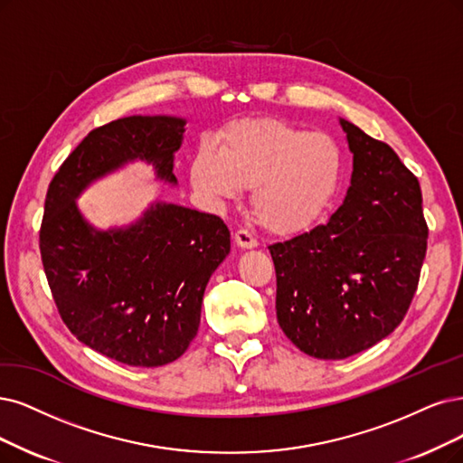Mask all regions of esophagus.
<instances>
[{"mask_svg": "<svg viewBox=\"0 0 463 463\" xmlns=\"http://www.w3.org/2000/svg\"><path fill=\"white\" fill-rule=\"evenodd\" d=\"M234 242H236L238 248H242V250L258 248V241H255V238L248 231H236L234 232Z\"/></svg>", "mask_w": 463, "mask_h": 463, "instance_id": "obj_1", "label": "esophagus"}]
</instances>
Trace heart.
<instances>
[{
    "label": "heart",
    "mask_w": 463,
    "mask_h": 463,
    "mask_svg": "<svg viewBox=\"0 0 463 463\" xmlns=\"http://www.w3.org/2000/svg\"><path fill=\"white\" fill-rule=\"evenodd\" d=\"M344 164L334 137L261 118L231 126L219 152L200 146L191 179L212 200H234L251 186V208L263 225L270 232L294 234L330 210Z\"/></svg>",
    "instance_id": "heart-1"
}]
</instances>
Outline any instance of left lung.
Masks as SVG:
<instances>
[{
    "label": "left lung",
    "mask_w": 463,
    "mask_h": 463,
    "mask_svg": "<svg viewBox=\"0 0 463 463\" xmlns=\"http://www.w3.org/2000/svg\"><path fill=\"white\" fill-rule=\"evenodd\" d=\"M353 154L347 194L328 222L269 246L277 318L305 354L339 361L402 322L427 250L418 179L389 145L339 118Z\"/></svg>",
    "instance_id": "left-lung-1"
}]
</instances>
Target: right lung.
Segmentation results:
<instances>
[{
	"instance_id": "add662e5",
	"label": "right lung",
	"mask_w": 463,
	"mask_h": 463,
	"mask_svg": "<svg viewBox=\"0 0 463 463\" xmlns=\"http://www.w3.org/2000/svg\"><path fill=\"white\" fill-rule=\"evenodd\" d=\"M184 126L177 116H129L93 129L45 198L40 250L61 318L81 344L128 366H164L191 345L231 232L217 215L160 200L129 225L97 229L76 200L133 162L177 186L174 160Z\"/></svg>"
}]
</instances>
